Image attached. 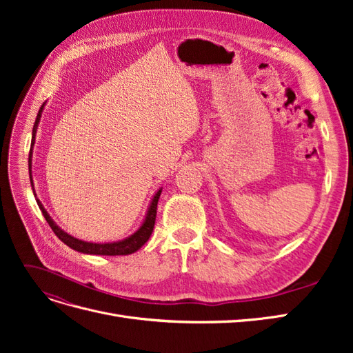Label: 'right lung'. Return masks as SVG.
<instances>
[{
	"mask_svg": "<svg viewBox=\"0 0 353 353\" xmlns=\"http://www.w3.org/2000/svg\"><path fill=\"white\" fill-rule=\"evenodd\" d=\"M42 109H44V104L41 105V109L37 114V119H35V123H34V130H32V143L30 145H34V141H35V134H37V128H38V122H39V117H41V112ZM30 157H32V148L29 150V176H30ZM30 181H32V176H30ZM32 184V188H34V183ZM160 193H162V190H159L156 196L153 197L152 200V205L150 208H148V212H147V216L144 219V223L140 227V230H138L137 232H134L131 237H128L122 241H116V243H105V244H99V243H88V241H82V240H78L74 239L72 236H69L68 232H65L63 230H60L54 221H52L50 218V215L47 213V210L44 209V206L41 205V201L37 200L38 206L42 212V215H44L46 221L48 222V225L51 227V230L54 231L56 236L65 243L66 245H69L70 249L77 250V252H81V253H88V254H104V256H119V254H131L134 252H137L138 249L141 248V245H144V243H147V240L150 239L152 232H153V228H154V222H156V213H157V201H159V197H160Z\"/></svg>",
	"mask_w": 353,
	"mask_h": 353,
	"instance_id": "add662e5",
	"label": "right lung"
}]
</instances>
